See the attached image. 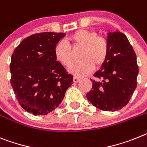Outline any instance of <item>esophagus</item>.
Returning <instances> with one entry per match:
<instances>
[{
	"instance_id": "esophagus-1",
	"label": "esophagus",
	"mask_w": 147,
	"mask_h": 147,
	"mask_svg": "<svg viewBox=\"0 0 147 147\" xmlns=\"http://www.w3.org/2000/svg\"><path fill=\"white\" fill-rule=\"evenodd\" d=\"M80 78H78V77H76V76H74V82H80Z\"/></svg>"
}]
</instances>
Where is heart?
<instances>
[{"label":"heart","instance_id":"obj_1","mask_svg":"<svg viewBox=\"0 0 147 147\" xmlns=\"http://www.w3.org/2000/svg\"><path fill=\"white\" fill-rule=\"evenodd\" d=\"M73 47L81 48L79 53L80 61L70 67L69 71L82 76L88 74L94 67L100 68L106 63L109 56V44L97 32L90 30H80L68 38ZM55 59L60 64L68 67L72 63L71 48L65 41H59L53 50Z\"/></svg>","mask_w":147,"mask_h":147}]
</instances>
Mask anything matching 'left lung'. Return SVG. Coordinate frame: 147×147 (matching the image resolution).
Returning a JSON list of instances; mask_svg holds the SVG:
<instances>
[{"label":"left lung","instance_id":"8db88e82","mask_svg":"<svg viewBox=\"0 0 147 147\" xmlns=\"http://www.w3.org/2000/svg\"><path fill=\"white\" fill-rule=\"evenodd\" d=\"M109 56L94 74L86 96L99 109L115 111L127 105L137 87L136 54L126 36L119 31L108 33Z\"/></svg>","mask_w":147,"mask_h":147}]
</instances>
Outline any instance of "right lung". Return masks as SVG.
Returning <instances> with one entry per match:
<instances>
[{
  "mask_svg": "<svg viewBox=\"0 0 147 147\" xmlns=\"http://www.w3.org/2000/svg\"><path fill=\"white\" fill-rule=\"evenodd\" d=\"M65 33H36L15 49L10 82L18 102L34 115H46L58 107L72 85L73 76L55 59V45Z\"/></svg>",
  "mask_w": 147,
  "mask_h": 147,
  "instance_id": "add662e5",
  "label": "right lung"
}]
</instances>
